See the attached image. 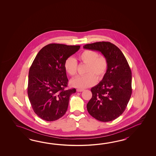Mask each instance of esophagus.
Listing matches in <instances>:
<instances>
[{"mask_svg": "<svg viewBox=\"0 0 156 156\" xmlns=\"http://www.w3.org/2000/svg\"><path fill=\"white\" fill-rule=\"evenodd\" d=\"M76 91L77 92H82L83 91H84V90L81 89H77L76 90Z\"/></svg>", "mask_w": 156, "mask_h": 156, "instance_id": "esophagus-1", "label": "esophagus"}]
</instances>
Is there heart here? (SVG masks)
Listing matches in <instances>:
<instances>
[{"mask_svg":"<svg viewBox=\"0 0 156 156\" xmlns=\"http://www.w3.org/2000/svg\"><path fill=\"white\" fill-rule=\"evenodd\" d=\"M78 58L87 65L84 76H77L71 81V85L79 89H85L96 84L97 79L101 80L106 75L108 61L103 55H98L95 51L86 50L80 54ZM64 69L70 76L77 73V62L72 57H69L64 62Z\"/></svg>","mask_w":156,"mask_h":156,"instance_id":"b5f03b06","label":"heart"}]
</instances>
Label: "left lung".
Returning <instances> with one entry per match:
<instances>
[{
  "label": "left lung",
  "mask_w": 156,
  "mask_h": 156,
  "mask_svg": "<svg viewBox=\"0 0 156 156\" xmlns=\"http://www.w3.org/2000/svg\"><path fill=\"white\" fill-rule=\"evenodd\" d=\"M83 48L100 52L108 61L106 75L91 88L87 109L91 116L103 122L115 119L126 108L132 93V72L119 48L109 42L87 44Z\"/></svg>",
  "instance_id": "obj_1"
}]
</instances>
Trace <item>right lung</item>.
<instances>
[{"mask_svg": "<svg viewBox=\"0 0 156 156\" xmlns=\"http://www.w3.org/2000/svg\"><path fill=\"white\" fill-rule=\"evenodd\" d=\"M80 46L51 43L43 47L30 67L28 95L34 113L52 122L66 112L71 95L75 89H66L68 79L64 62L79 50Z\"/></svg>", "mask_w": 156, "mask_h": 156, "instance_id": "obj_1", "label": "right lung"}]
</instances>
